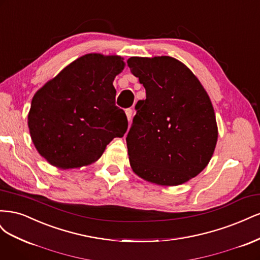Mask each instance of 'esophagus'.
Masks as SVG:
<instances>
[{
    "label": "esophagus",
    "instance_id": "obj_1",
    "mask_svg": "<svg viewBox=\"0 0 260 260\" xmlns=\"http://www.w3.org/2000/svg\"><path fill=\"white\" fill-rule=\"evenodd\" d=\"M125 115H127L128 120H129V121H131V118H132V109H131V108L125 109Z\"/></svg>",
    "mask_w": 260,
    "mask_h": 260
}]
</instances>
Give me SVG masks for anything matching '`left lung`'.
Listing matches in <instances>:
<instances>
[{
  "mask_svg": "<svg viewBox=\"0 0 260 260\" xmlns=\"http://www.w3.org/2000/svg\"><path fill=\"white\" fill-rule=\"evenodd\" d=\"M127 62L146 91L125 138L131 167L149 182L182 184L207 166L215 151L218 129L208 94L174 57Z\"/></svg>",
  "mask_w": 260,
  "mask_h": 260,
  "instance_id": "left-lung-1",
  "label": "left lung"
}]
</instances>
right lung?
Masks as SVG:
<instances>
[{"label": "right lung", "mask_w": 260, "mask_h": 260, "mask_svg": "<svg viewBox=\"0 0 260 260\" xmlns=\"http://www.w3.org/2000/svg\"><path fill=\"white\" fill-rule=\"evenodd\" d=\"M120 56L86 54L44 84L31 102L28 125L39 154L61 169L98 160L114 138L128 129L124 112L116 106L115 77Z\"/></svg>", "instance_id": "obj_1"}]
</instances>
